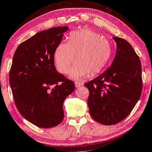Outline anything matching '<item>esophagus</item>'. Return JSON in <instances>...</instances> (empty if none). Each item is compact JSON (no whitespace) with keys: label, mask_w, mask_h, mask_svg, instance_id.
I'll return each instance as SVG.
<instances>
[{"label":"esophagus","mask_w":152,"mask_h":152,"mask_svg":"<svg viewBox=\"0 0 152 152\" xmlns=\"http://www.w3.org/2000/svg\"><path fill=\"white\" fill-rule=\"evenodd\" d=\"M82 85H83V83H77L76 82L75 83V87H76V88H78V87L82 86Z\"/></svg>","instance_id":"1"}]
</instances>
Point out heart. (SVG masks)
Segmentation results:
<instances>
[{"label":"heart","instance_id":"b5f03b06","mask_svg":"<svg viewBox=\"0 0 152 152\" xmlns=\"http://www.w3.org/2000/svg\"><path fill=\"white\" fill-rule=\"evenodd\" d=\"M111 54L112 47L106 38L96 31L83 29L70 34L68 42H60L54 58L58 69L63 74L67 73L75 61L69 77L78 80L88 74L92 76L100 73L107 64Z\"/></svg>","mask_w":152,"mask_h":152}]
</instances>
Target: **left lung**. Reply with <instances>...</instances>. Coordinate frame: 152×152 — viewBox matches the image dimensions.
<instances>
[{"instance_id":"1","label":"left lung","mask_w":152,"mask_h":152,"mask_svg":"<svg viewBox=\"0 0 152 152\" xmlns=\"http://www.w3.org/2000/svg\"><path fill=\"white\" fill-rule=\"evenodd\" d=\"M116 44L114 61L101 75L85 85L89 89L88 104L92 118L111 125L130 114L142 92V69L139 57L127 40L113 37Z\"/></svg>"}]
</instances>
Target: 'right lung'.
<instances>
[{
	"label": "right lung",
	"mask_w": 152,
	"mask_h": 152,
	"mask_svg": "<svg viewBox=\"0 0 152 152\" xmlns=\"http://www.w3.org/2000/svg\"><path fill=\"white\" fill-rule=\"evenodd\" d=\"M69 27L40 31L19 45L10 71V84L16 107L24 118L41 128L55 127L64 118L65 98L74 83L60 74L54 53Z\"/></svg>",
	"instance_id": "1"
}]
</instances>
